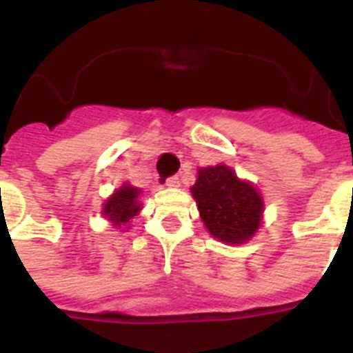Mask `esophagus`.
<instances>
[{
	"mask_svg": "<svg viewBox=\"0 0 353 353\" xmlns=\"http://www.w3.org/2000/svg\"><path fill=\"white\" fill-rule=\"evenodd\" d=\"M166 185L168 187H173V189H176V187H180V179L174 174V176H170V179L166 180Z\"/></svg>",
	"mask_w": 353,
	"mask_h": 353,
	"instance_id": "obj_1",
	"label": "esophagus"
}]
</instances>
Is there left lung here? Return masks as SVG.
<instances>
[{
    "label": "left lung",
    "mask_w": 353,
    "mask_h": 353,
    "mask_svg": "<svg viewBox=\"0 0 353 353\" xmlns=\"http://www.w3.org/2000/svg\"><path fill=\"white\" fill-rule=\"evenodd\" d=\"M191 194L207 232L223 244H245L263 224V196L226 164L199 168Z\"/></svg>",
    "instance_id": "left-lung-1"
}]
</instances>
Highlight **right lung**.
<instances>
[{"mask_svg":"<svg viewBox=\"0 0 353 353\" xmlns=\"http://www.w3.org/2000/svg\"><path fill=\"white\" fill-rule=\"evenodd\" d=\"M141 196L143 191L139 187H134L129 182H123L104 201V205H102V215L111 223V226L120 230V232L129 230L130 221L143 208Z\"/></svg>","mask_w":353,"mask_h":353,"instance_id":"1","label":"right lung"}]
</instances>
